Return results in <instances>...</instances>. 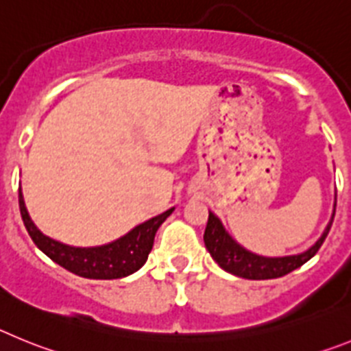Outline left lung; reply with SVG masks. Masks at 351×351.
Here are the masks:
<instances>
[{"label": "left lung", "instance_id": "1", "mask_svg": "<svg viewBox=\"0 0 351 351\" xmlns=\"http://www.w3.org/2000/svg\"><path fill=\"white\" fill-rule=\"evenodd\" d=\"M334 213H336V199H334V210L329 223L322 232L320 238L317 239L313 246H309L308 250L302 254L285 255V257H264L254 252L246 250L245 246L239 245L232 236L229 234L223 227L222 220L210 211L208 217L206 230H204V245L208 252L213 257V261L227 273L234 276L246 278V280H271V278H280L292 273L293 269L301 267L302 264L309 261L318 252L322 243L325 241L329 234L330 226H332Z\"/></svg>", "mask_w": 351, "mask_h": 351}]
</instances>
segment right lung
<instances>
[{"mask_svg": "<svg viewBox=\"0 0 351 351\" xmlns=\"http://www.w3.org/2000/svg\"><path fill=\"white\" fill-rule=\"evenodd\" d=\"M19 206H21L24 226H26L34 245L47 257L68 269L69 273L89 278V280H117V278H125L136 273L147 262L148 254L152 250L157 229L175 211V208H169L168 211L140 223L129 230L128 234L121 236L112 243H106V245L71 246L49 238L34 226L27 213L26 203H24L22 187H19Z\"/></svg>", "mask_w": 351, "mask_h": 351, "instance_id": "obj_1", "label": "right lung"}]
</instances>
